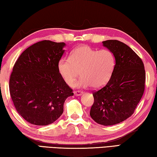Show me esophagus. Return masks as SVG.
<instances>
[{"instance_id": "esophagus-1", "label": "esophagus", "mask_w": 157, "mask_h": 157, "mask_svg": "<svg viewBox=\"0 0 157 157\" xmlns=\"http://www.w3.org/2000/svg\"><path fill=\"white\" fill-rule=\"evenodd\" d=\"M73 93H74V95H76V96H78V95H81L82 94H83V91H75Z\"/></svg>"}]
</instances>
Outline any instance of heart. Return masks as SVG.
Segmentation results:
<instances>
[{"mask_svg": "<svg viewBox=\"0 0 157 157\" xmlns=\"http://www.w3.org/2000/svg\"><path fill=\"white\" fill-rule=\"evenodd\" d=\"M115 66V57L110 50H96L88 46L77 48L70 58H62L58 62L60 76L69 86H73L81 74L79 86L99 88L109 79Z\"/></svg>", "mask_w": 157, "mask_h": 157, "instance_id": "heart-1", "label": "heart"}]
</instances>
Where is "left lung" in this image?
Instances as JSON below:
<instances>
[{
  "label": "left lung",
  "instance_id": "obj_1",
  "mask_svg": "<svg viewBox=\"0 0 157 157\" xmlns=\"http://www.w3.org/2000/svg\"><path fill=\"white\" fill-rule=\"evenodd\" d=\"M102 44L113 53L116 64L107 83L93 92L90 116L97 123L108 126L134 113L144 93L145 71L142 59L125 44L118 40Z\"/></svg>",
  "mask_w": 157,
  "mask_h": 157
}]
</instances>
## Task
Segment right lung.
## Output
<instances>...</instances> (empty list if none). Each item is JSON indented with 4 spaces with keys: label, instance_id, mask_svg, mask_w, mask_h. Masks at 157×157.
Returning a JSON list of instances; mask_svg holds the SVG:
<instances>
[{
    "label": "right lung",
    "instance_id": "add662e5",
    "mask_svg": "<svg viewBox=\"0 0 157 157\" xmlns=\"http://www.w3.org/2000/svg\"><path fill=\"white\" fill-rule=\"evenodd\" d=\"M63 42L44 40L32 45L18 58L10 79V93L19 115L30 124L48 125L63 111L73 89L60 76L57 64Z\"/></svg>",
    "mask_w": 157,
    "mask_h": 157
}]
</instances>
